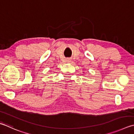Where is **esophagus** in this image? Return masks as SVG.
I'll use <instances>...</instances> for the list:
<instances>
[{
    "mask_svg": "<svg viewBox=\"0 0 134 134\" xmlns=\"http://www.w3.org/2000/svg\"><path fill=\"white\" fill-rule=\"evenodd\" d=\"M70 60H69V59H67V60H66V61H67V62H69Z\"/></svg>",
    "mask_w": 134,
    "mask_h": 134,
    "instance_id": "1",
    "label": "esophagus"
}]
</instances>
